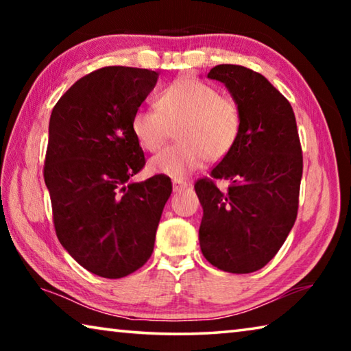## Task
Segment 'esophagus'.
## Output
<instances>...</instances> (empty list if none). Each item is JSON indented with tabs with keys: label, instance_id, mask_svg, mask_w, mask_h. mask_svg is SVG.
<instances>
[{
	"label": "esophagus",
	"instance_id": "esophagus-1",
	"mask_svg": "<svg viewBox=\"0 0 351 351\" xmlns=\"http://www.w3.org/2000/svg\"><path fill=\"white\" fill-rule=\"evenodd\" d=\"M189 187V182L182 180H175L173 181V192H181V190H186Z\"/></svg>",
	"mask_w": 351,
	"mask_h": 351
}]
</instances>
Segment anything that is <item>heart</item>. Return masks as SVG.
Wrapping results in <instances>:
<instances>
[{"label": "heart", "instance_id": "1", "mask_svg": "<svg viewBox=\"0 0 351 351\" xmlns=\"http://www.w3.org/2000/svg\"><path fill=\"white\" fill-rule=\"evenodd\" d=\"M156 110L141 108L133 114L132 133L138 144L147 152H158L176 128L180 142L152 159V173L182 180L203 167L206 159L223 161L240 138V105L195 77L171 82L158 96Z\"/></svg>", "mask_w": 351, "mask_h": 351}]
</instances>
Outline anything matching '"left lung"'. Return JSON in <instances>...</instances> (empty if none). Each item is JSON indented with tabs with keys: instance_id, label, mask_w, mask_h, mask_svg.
Segmentation results:
<instances>
[{
	"instance_id": "obj_1",
	"label": "left lung",
	"mask_w": 351,
	"mask_h": 351,
	"mask_svg": "<svg viewBox=\"0 0 351 351\" xmlns=\"http://www.w3.org/2000/svg\"><path fill=\"white\" fill-rule=\"evenodd\" d=\"M221 82L240 105L243 125L234 150L195 184L203 219L201 252L232 274L258 271L274 258L299 209L304 158L293 106L266 77L239 64H218ZM213 179H228L221 193Z\"/></svg>"
}]
</instances>
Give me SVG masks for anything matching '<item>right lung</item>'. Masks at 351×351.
Returning a JSON list of instances; mask_svg holds the SVG:
<instances>
[{
	"label": "right lung",
	"instance_id": "1",
	"mask_svg": "<svg viewBox=\"0 0 351 351\" xmlns=\"http://www.w3.org/2000/svg\"><path fill=\"white\" fill-rule=\"evenodd\" d=\"M156 71L106 66L82 77L52 110L45 159L56 234L93 274L121 278L147 263L169 176L128 180L145 165L132 117L158 82Z\"/></svg>",
	"mask_w": 351,
	"mask_h": 351
}]
</instances>
